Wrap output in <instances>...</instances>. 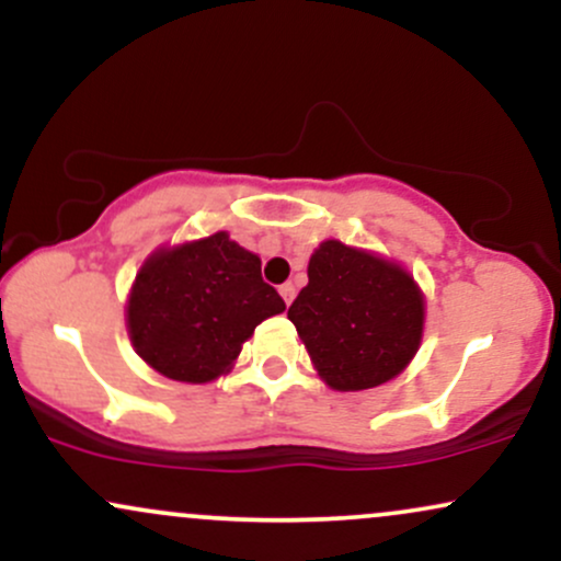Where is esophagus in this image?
Listing matches in <instances>:
<instances>
[{"instance_id":"1","label":"esophagus","mask_w":561,"mask_h":561,"mask_svg":"<svg viewBox=\"0 0 561 561\" xmlns=\"http://www.w3.org/2000/svg\"><path fill=\"white\" fill-rule=\"evenodd\" d=\"M279 295H282V300H285L289 306V302L295 300V285H293V282H285V285L279 287Z\"/></svg>"}]
</instances>
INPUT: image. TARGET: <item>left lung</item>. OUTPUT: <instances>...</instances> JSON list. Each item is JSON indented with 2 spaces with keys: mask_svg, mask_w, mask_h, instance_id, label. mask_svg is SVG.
Wrapping results in <instances>:
<instances>
[{
  "mask_svg": "<svg viewBox=\"0 0 561 561\" xmlns=\"http://www.w3.org/2000/svg\"><path fill=\"white\" fill-rule=\"evenodd\" d=\"M287 319L332 390H369L396 379L420 351L424 293L401 263L324 240Z\"/></svg>",
  "mask_w": 561,
  "mask_h": 561,
  "instance_id": "obj_1",
  "label": "left lung"
}]
</instances>
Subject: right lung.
<instances>
[{"instance_id": "add662e5", "label": "right lung", "mask_w": 561, "mask_h": 561, "mask_svg": "<svg viewBox=\"0 0 561 561\" xmlns=\"http://www.w3.org/2000/svg\"><path fill=\"white\" fill-rule=\"evenodd\" d=\"M285 300L261 276V259L229 237L160 244L126 298V330L158 375L205 385L234 369L244 340Z\"/></svg>"}]
</instances>
